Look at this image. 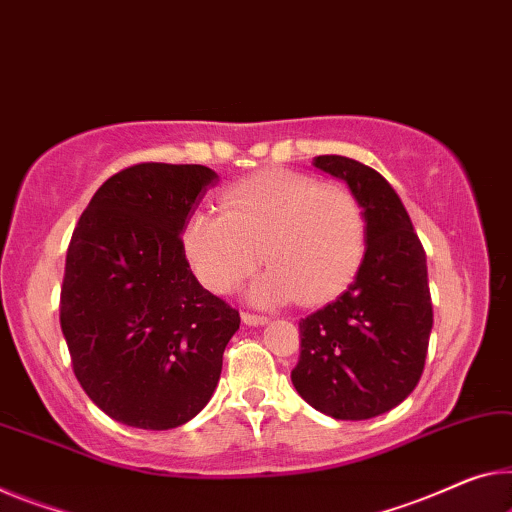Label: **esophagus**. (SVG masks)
I'll return each instance as SVG.
<instances>
[{"mask_svg":"<svg viewBox=\"0 0 512 512\" xmlns=\"http://www.w3.org/2000/svg\"><path fill=\"white\" fill-rule=\"evenodd\" d=\"M270 320L267 316H258V313H242V322L249 327H261L265 325V322Z\"/></svg>","mask_w":512,"mask_h":512,"instance_id":"1","label":"esophagus"}]
</instances>
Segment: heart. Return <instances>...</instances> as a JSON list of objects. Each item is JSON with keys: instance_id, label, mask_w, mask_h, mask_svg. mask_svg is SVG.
Masks as SVG:
<instances>
[{"instance_id": "obj_1", "label": "heart", "mask_w": 512, "mask_h": 512, "mask_svg": "<svg viewBox=\"0 0 512 512\" xmlns=\"http://www.w3.org/2000/svg\"><path fill=\"white\" fill-rule=\"evenodd\" d=\"M364 240L355 196L286 169L235 183L224 212H194L183 231L194 274L217 295L238 288L263 256L270 267L249 288L256 304L329 300L355 274Z\"/></svg>"}]
</instances>
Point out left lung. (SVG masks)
<instances>
[{
  "instance_id": "left-lung-1",
  "label": "left lung",
  "mask_w": 512,
  "mask_h": 512,
  "mask_svg": "<svg viewBox=\"0 0 512 512\" xmlns=\"http://www.w3.org/2000/svg\"><path fill=\"white\" fill-rule=\"evenodd\" d=\"M313 167L348 185L364 212L366 247L348 290L300 320L302 352L290 380L318 412L364 421L419 384L432 329L426 251L375 169L343 155H318Z\"/></svg>"
}]
</instances>
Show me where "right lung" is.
<instances>
[{"mask_svg":"<svg viewBox=\"0 0 512 512\" xmlns=\"http://www.w3.org/2000/svg\"><path fill=\"white\" fill-rule=\"evenodd\" d=\"M217 180L203 164H135L100 185L75 226L61 332L86 396L125 426L194 419L240 329V313L196 281L183 247Z\"/></svg>","mask_w":512,"mask_h":512,"instance_id":"1","label":"right lung"}]
</instances>
